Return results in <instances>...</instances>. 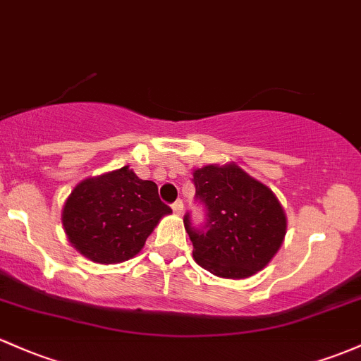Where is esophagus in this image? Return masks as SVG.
<instances>
[{
	"label": "esophagus",
	"mask_w": 361,
	"mask_h": 361,
	"mask_svg": "<svg viewBox=\"0 0 361 361\" xmlns=\"http://www.w3.org/2000/svg\"><path fill=\"white\" fill-rule=\"evenodd\" d=\"M182 208H184V203H182L180 200H179V201H176V203L172 204V210H173V213H176V215H180V213H182Z\"/></svg>",
	"instance_id": "esophagus-1"
}]
</instances>
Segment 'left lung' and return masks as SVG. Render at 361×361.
I'll return each mask as SVG.
<instances>
[{
	"mask_svg": "<svg viewBox=\"0 0 361 361\" xmlns=\"http://www.w3.org/2000/svg\"><path fill=\"white\" fill-rule=\"evenodd\" d=\"M196 197L207 208L203 228L184 227L197 265L224 279L265 269L284 243L288 219L277 196L239 165H207L192 172Z\"/></svg>",
	"mask_w": 361,
	"mask_h": 361,
	"instance_id": "1",
	"label": "left lung"
}]
</instances>
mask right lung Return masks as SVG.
I'll return each mask as SVG.
<instances>
[{"label": "right lung", "mask_w": 361, "mask_h": 361, "mask_svg": "<svg viewBox=\"0 0 361 361\" xmlns=\"http://www.w3.org/2000/svg\"><path fill=\"white\" fill-rule=\"evenodd\" d=\"M170 213L157 184L139 179L126 165L79 182L65 201L61 224L82 257L110 265L135 257Z\"/></svg>", "instance_id": "add662e5"}]
</instances>
